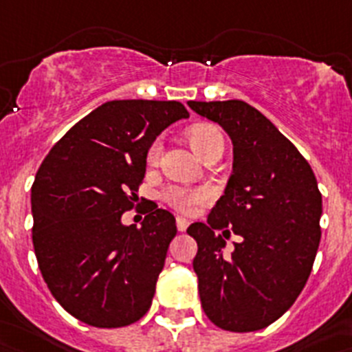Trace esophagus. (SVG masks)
Instances as JSON below:
<instances>
[{
    "label": "esophagus",
    "instance_id": "34e87169",
    "mask_svg": "<svg viewBox=\"0 0 352 352\" xmlns=\"http://www.w3.org/2000/svg\"><path fill=\"white\" fill-rule=\"evenodd\" d=\"M175 223H177V230L179 232H186V228L189 227V221L186 218H182V216H177Z\"/></svg>",
    "mask_w": 352,
    "mask_h": 352
}]
</instances>
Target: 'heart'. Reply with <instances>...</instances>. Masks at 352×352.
Returning <instances> with one entry per match:
<instances>
[{"instance_id":"obj_1","label":"heart","mask_w":352,"mask_h":352,"mask_svg":"<svg viewBox=\"0 0 352 352\" xmlns=\"http://www.w3.org/2000/svg\"><path fill=\"white\" fill-rule=\"evenodd\" d=\"M189 143L193 145L195 151L204 157L214 146H223V136L214 125L200 124L195 125L188 131ZM161 152V143L155 142L148 151V163H155ZM212 198V191L209 188H180L172 186L164 191V200L177 210L186 214L195 212L198 206L206 204Z\"/></svg>"}]
</instances>
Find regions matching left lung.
I'll return each instance as SVG.
<instances>
[{"instance_id":"1","label":"left lung","mask_w":352,"mask_h":352,"mask_svg":"<svg viewBox=\"0 0 352 352\" xmlns=\"http://www.w3.org/2000/svg\"><path fill=\"white\" fill-rule=\"evenodd\" d=\"M234 145L227 188L207 223L189 225L204 311L227 331H256L285 314L311 273L322 197L307 159L258 109L243 100H189ZM221 230V232H218ZM241 235L230 256L224 237Z\"/></svg>"}]
</instances>
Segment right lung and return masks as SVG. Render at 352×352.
<instances>
[{
    "label": "right lung",
    "instance_id": "add662e5",
    "mask_svg": "<svg viewBox=\"0 0 352 352\" xmlns=\"http://www.w3.org/2000/svg\"><path fill=\"white\" fill-rule=\"evenodd\" d=\"M177 100H109L45 155L32 188L33 248L51 294L96 328H122L151 308L175 218L157 206L124 225L152 143L188 118Z\"/></svg>",
    "mask_w": 352,
    "mask_h": 352
}]
</instances>
